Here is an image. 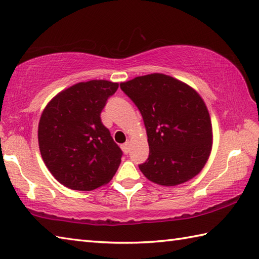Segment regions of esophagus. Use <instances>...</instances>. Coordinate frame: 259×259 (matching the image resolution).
I'll list each match as a JSON object with an SVG mask.
<instances>
[{
  "label": "esophagus",
  "instance_id": "34e87169",
  "mask_svg": "<svg viewBox=\"0 0 259 259\" xmlns=\"http://www.w3.org/2000/svg\"><path fill=\"white\" fill-rule=\"evenodd\" d=\"M122 149H123L125 154L129 153V151H130V143H129V141H126V143L122 146Z\"/></svg>",
  "mask_w": 259,
  "mask_h": 259
}]
</instances>
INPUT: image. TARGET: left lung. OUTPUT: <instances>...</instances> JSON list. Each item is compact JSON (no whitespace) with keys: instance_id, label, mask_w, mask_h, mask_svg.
Instances as JSON below:
<instances>
[{"instance_id":"8db88e82","label":"left lung","mask_w":259,"mask_h":259,"mask_svg":"<svg viewBox=\"0 0 259 259\" xmlns=\"http://www.w3.org/2000/svg\"><path fill=\"white\" fill-rule=\"evenodd\" d=\"M143 115L149 157L139 168L147 179L175 186L193 179L209 159L212 124L200 94L171 76L154 73L120 84Z\"/></svg>"}]
</instances>
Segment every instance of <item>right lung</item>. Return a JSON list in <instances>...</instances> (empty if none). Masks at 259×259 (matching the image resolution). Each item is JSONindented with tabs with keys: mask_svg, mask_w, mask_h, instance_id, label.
I'll use <instances>...</instances> for the list:
<instances>
[{
	"mask_svg": "<svg viewBox=\"0 0 259 259\" xmlns=\"http://www.w3.org/2000/svg\"><path fill=\"white\" fill-rule=\"evenodd\" d=\"M118 88L105 79L80 82L59 92L42 111L40 154L50 173L68 189H98L119 168L122 151L100 116Z\"/></svg>",
	"mask_w": 259,
	"mask_h": 259,
	"instance_id": "right-lung-1",
	"label": "right lung"
}]
</instances>
